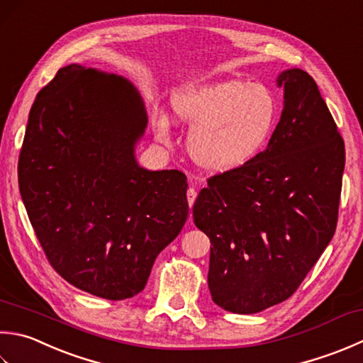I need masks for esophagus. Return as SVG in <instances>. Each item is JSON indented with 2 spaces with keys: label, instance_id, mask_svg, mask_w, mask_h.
Here are the masks:
<instances>
[{
  "label": "esophagus",
  "instance_id": "1",
  "mask_svg": "<svg viewBox=\"0 0 363 363\" xmlns=\"http://www.w3.org/2000/svg\"><path fill=\"white\" fill-rule=\"evenodd\" d=\"M195 200H196V190H195L194 187H190V189L187 190V201H189L190 208H191V206H194Z\"/></svg>",
  "mask_w": 363,
  "mask_h": 363
}]
</instances>
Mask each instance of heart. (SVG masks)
Segmentation results:
<instances>
[{"instance_id": "b5f03b06", "label": "heart", "mask_w": 363, "mask_h": 363, "mask_svg": "<svg viewBox=\"0 0 363 363\" xmlns=\"http://www.w3.org/2000/svg\"><path fill=\"white\" fill-rule=\"evenodd\" d=\"M173 116L191 127L187 151L209 173H230L250 163L264 149L279 119V102L261 83L223 80L177 89L169 99ZM154 129L160 140L169 118L159 113Z\"/></svg>"}]
</instances>
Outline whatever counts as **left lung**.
Masks as SVG:
<instances>
[{
	"mask_svg": "<svg viewBox=\"0 0 363 363\" xmlns=\"http://www.w3.org/2000/svg\"><path fill=\"white\" fill-rule=\"evenodd\" d=\"M275 83L283 111L264 151L211 177L194 204L212 245V301L239 315L293 296L337 228L345 143L335 121L305 70H283Z\"/></svg>",
	"mask_w": 363,
	"mask_h": 363,
	"instance_id": "left-lung-1",
	"label": "left lung"
}]
</instances>
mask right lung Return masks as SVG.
Segmentation results:
<instances>
[{"instance_id":"right-lung-1","label":"right lung","mask_w":363,"mask_h":363,"mask_svg":"<svg viewBox=\"0 0 363 363\" xmlns=\"http://www.w3.org/2000/svg\"><path fill=\"white\" fill-rule=\"evenodd\" d=\"M146 125L129 80L75 62L28 118L18 187L35 236L64 280L102 299L143 291L189 216L187 177L138 165Z\"/></svg>"}]
</instances>
